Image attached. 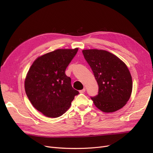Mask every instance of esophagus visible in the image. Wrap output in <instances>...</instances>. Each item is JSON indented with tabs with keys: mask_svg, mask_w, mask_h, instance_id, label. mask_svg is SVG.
Here are the masks:
<instances>
[{
	"mask_svg": "<svg viewBox=\"0 0 153 153\" xmlns=\"http://www.w3.org/2000/svg\"><path fill=\"white\" fill-rule=\"evenodd\" d=\"M85 88H84V89H83L82 90L79 91V92H80V93H81V94H82V93H84V92H85Z\"/></svg>",
	"mask_w": 153,
	"mask_h": 153,
	"instance_id": "esophagus-1",
	"label": "esophagus"
}]
</instances>
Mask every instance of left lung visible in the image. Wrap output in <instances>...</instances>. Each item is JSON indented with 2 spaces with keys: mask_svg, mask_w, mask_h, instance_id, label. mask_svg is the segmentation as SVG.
<instances>
[{
  "mask_svg": "<svg viewBox=\"0 0 153 153\" xmlns=\"http://www.w3.org/2000/svg\"><path fill=\"white\" fill-rule=\"evenodd\" d=\"M82 53L99 85L98 94L91 97L95 105L107 113L122 108L130 99L133 87L126 64L105 50H85Z\"/></svg>",
  "mask_w": 153,
  "mask_h": 153,
  "instance_id": "1",
  "label": "left lung"
}]
</instances>
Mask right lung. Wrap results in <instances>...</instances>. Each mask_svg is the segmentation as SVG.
Wrapping results in <instances>:
<instances>
[{
  "mask_svg": "<svg viewBox=\"0 0 153 153\" xmlns=\"http://www.w3.org/2000/svg\"><path fill=\"white\" fill-rule=\"evenodd\" d=\"M77 51L78 48L59 49L46 53L38 58L28 72L26 94L33 106L48 117L63 115L79 94L65 74Z\"/></svg>",
  "mask_w": 153,
  "mask_h": 153,
  "instance_id": "1",
  "label": "right lung"
}]
</instances>
